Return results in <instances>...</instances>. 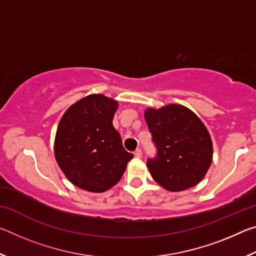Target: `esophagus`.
Masks as SVG:
<instances>
[{"label":"esophagus","instance_id":"34e87169","mask_svg":"<svg viewBox=\"0 0 256 256\" xmlns=\"http://www.w3.org/2000/svg\"><path fill=\"white\" fill-rule=\"evenodd\" d=\"M134 156H136V158H141V157H142V151H141V149H136V151H134Z\"/></svg>","mask_w":256,"mask_h":256}]
</instances>
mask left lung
Here are the masks:
<instances>
[{"mask_svg":"<svg viewBox=\"0 0 256 256\" xmlns=\"http://www.w3.org/2000/svg\"><path fill=\"white\" fill-rule=\"evenodd\" d=\"M157 149L146 166L152 178L168 190L196 186L212 162V141L201 120L188 108L168 105L144 112Z\"/></svg>","mask_w":256,"mask_h":256,"instance_id":"obj_1","label":"left lung"}]
</instances>
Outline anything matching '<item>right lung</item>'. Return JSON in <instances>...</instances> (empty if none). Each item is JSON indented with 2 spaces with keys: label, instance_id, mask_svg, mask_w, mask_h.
<instances>
[{
  "label": "right lung",
  "instance_id": "add662e5",
  "mask_svg": "<svg viewBox=\"0 0 256 256\" xmlns=\"http://www.w3.org/2000/svg\"><path fill=\"white\" fill-rule=\"evenodd\" d=\"M118 102L90 94L63 115L55 138V158L68 180L89 192H104L123 176L133 154L112 126Z\"/></svg>",
  "mask_w": 256,
  "mask_h": 256
}]
</instances>
